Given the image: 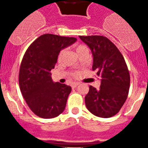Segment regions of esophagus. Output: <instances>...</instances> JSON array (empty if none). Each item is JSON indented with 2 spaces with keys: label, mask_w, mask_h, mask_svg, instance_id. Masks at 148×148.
Masks as SVG:
<instances>
[{
  "label": "esophagus",
  "mask_w": 148,
  "mask_h": 148,
  "mask_svg": "<svg viewBox=\"0 0 148 148\" xmlns=\"http://www.w3.org/2000/svg\"><path fill=\"white\" fill-rule=\"evenodd\" d=\"M79 85V83H74L73 84V85H72V88H76L77 86H78Z\"/></svg>",
  "instance_id": "obj_1"
}]
</instances>
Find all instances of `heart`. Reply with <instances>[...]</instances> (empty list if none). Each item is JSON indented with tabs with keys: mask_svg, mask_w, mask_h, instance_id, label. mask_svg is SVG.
Listing matches in <instances>:
<instances>
[{
	"mask_svg": "<svg viewBox=\"0 0 148 148\" xmlns=\"http://www.w3.org/2000/svg\"><path fill=\"white\" fill-rule=\"evenodd\" d=\"M84 49H86V47H84V46L80 45V46H78V47H77V49H76L77 53H78V52H80V51H82V50H84ZM63 54H64V51H61L60 53H59V54H58V60H60V59H61Z\"/></svg>",
	"mask_w": 148,
	"mask_h": 148,
	"instance_id": "obj_1",
	"label": "heart"
}]
</instances>
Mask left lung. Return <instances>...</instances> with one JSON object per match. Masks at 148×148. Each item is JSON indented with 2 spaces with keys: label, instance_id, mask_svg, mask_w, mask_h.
Returning a JSON list of instances; mask_svg holds the SVG:
<instances>
[{
  "label": "left lung",
  "instance_id": "8db88e82",
  "mask_svg": "<svg viewBox=\"0 0 148 148\" xmlns=\"http://www.w3.org/2000/svg\"><path fill=\"white\" fill-rule=\"evenodd\" d=\"M93 55L92 70L101 77L100 89L90 86L85 96L88 110L95 116L108 118L118 113L128 95L130 74L117 47L103 36H80Z\"/></svg>",
  "mask_w": 148,
  "mask_h": 148
}]
</instances>
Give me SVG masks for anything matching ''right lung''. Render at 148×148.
<instances>
[{
    "label": "right lung",
    "mask_w": 148,
    "mask_h": 148,
    "mask_svg": "<svg viewBox=\"0 0 148 148\" xmlns=\"http://www.w3.org/2000/svg\"><path fill=\"white\" fill-rule=\"evenodd\" d=\"M76 41L75 38L45 34L24 53L20 67V88L30 109L38 117L50 119L64 110L71 88L53 82L51 71L60 51Z\"/></svg>",
    "instance_id": "obj_1"
}]
</instances>
